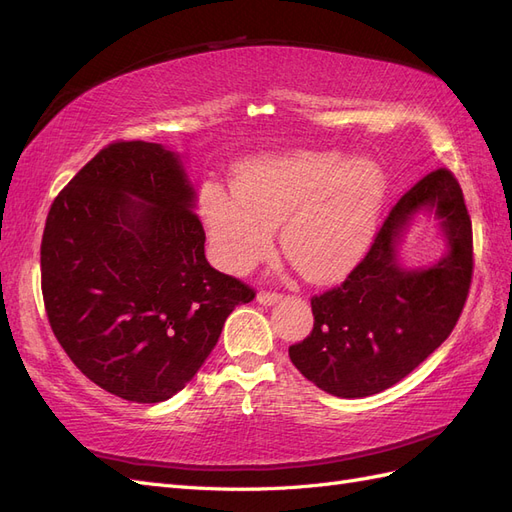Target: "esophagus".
I'll return each instance as SVG.
<instances>
[{
  "instance_id": "esophagus-1",
  "label": "esophagus",
  "mask_w": 512,
  "mask_h": 512,
  "mask_svg": "<svg viewBox=\"0 0 512 512\" xmlns=\"http://www.w3.org/2000/svg\"><path fill=\"white\" fill-rule=\"evenodd\" d=\"M256 299L262 305H273V303H277V301L282 299V294L280 292H271V290H260Z\"/></svg>"
}]
</instances>
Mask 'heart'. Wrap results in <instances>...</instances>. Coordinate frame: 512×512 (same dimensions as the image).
Here are the masks:
<instances>
[{"mask_svg":"<svg viewBox=\"0 0 512 512\" xmlns=\"http://www.w3.org/2000/svg\"><path fill=\"white\" fill-rule=\"evenodd\" d=\"M386 177L371 160L335 151H290L245 164L235 196L203 192V218L222 267L245 273L273 250L282 224L286 258L312 282H331L361 260L374 237Z\"/></svg>","mask_w":512,"mask_h":512,"instance_id":"obj_1","label":"heart"}]
</instances>
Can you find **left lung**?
Listing matches in <instances>:
<instances>
[{
	"mask_svg": "<svg viewBox=\"0 0 512 512\" xmlns=\"http://www.w3.org/2000/svg\"><path fill=\"white\" fill-rule=\"evenodd\" d=\"M423 208H433L443 220L449 254L429 270H401L400 228ZM472 273V220L461 185L451 170L436 168L397 200L346 280L314 294V329L288 348L290 361L335 397H369L389 389L453 333Z\"/></svg>",
	"mask_w": 512,
	"mask_h": 512,
	"instance_id": "left-lung-1",
	"label": "left lung"
}]
</instances>
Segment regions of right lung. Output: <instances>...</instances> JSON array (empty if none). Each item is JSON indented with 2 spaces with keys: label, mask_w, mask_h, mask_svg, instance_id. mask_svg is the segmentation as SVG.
Masks as SVG:
<instances>
[{
  "label": "right lung",
  "mask_w": 512,
  "mask_h": 512,
  "mask_svg": "<svg viewBox=\"0 0 512 512\" xmlns=\"http://www.w3.org/2000/svg\"><path fill=\"white\" fill-rule=\"evenodd\" d=\"M192 209L179 158L145 141L106 145L53 200L40 245L44 309L70 361L106 393L173 397L232 309L256 297L209 265Z\"/></svg>",
  "instance_id": "add662e5"
}]
</instances>
